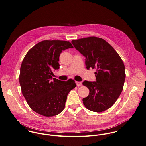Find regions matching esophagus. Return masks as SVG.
<instances>
[{"label": "esophagus", "mask_w": 146, "mask_h": 146, "mask_svg": "<svg viewBox=\"0 0 146 146\" xmlns=\"http://www.w3.org/2000/svg\"><path fill=\"white\" fill-rule=\"evenodd\" d=\"M76 85L78 87H79L82 85V82H76Z\"/></svg>", "instance_id": "34e87169"}]
</instances>
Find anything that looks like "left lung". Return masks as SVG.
Masks as SVG:
<instances>
[{"label":"left lung","mask_w":146,"mask_h":146,"mask_svg":"<svg viewBox=\"0 0 146 146\" xmlns=\"http://www.w3.org/2000/svg\"><path fill=\"white\" fill-rule=\"evenodd\" d=\"M86 58L87 69H96V81H85L83 85L89 89V95L83 99L88 110L101 112L116 102L125 80V65L116 50L104 39L90 36L72 41Z\"/></svg>","instance_id":"obj_1"}]
</instances>
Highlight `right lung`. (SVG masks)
I'll return each mask as SVG.
<instances>
[{
    "instance_id": "right-lung-1",
    "label": "right lung",
    "mask_w": 146,
    "mask_h": 146,
    "mask_svg": "<svg viewBox=\"0 0 146 146\" xmlns=\"http://www.w3.org/2000/svg\"><path fill=\"white\" fill-rule=\"evenodd\" d=\"M72 48L69 41L45 40L31 48L23 60L19 82L23 95L31 109L46 117L58 115L64 109L67 95L76 86L75 81L52 78L59 69L62 50Z\"/></svg>"
}]
</instances>
